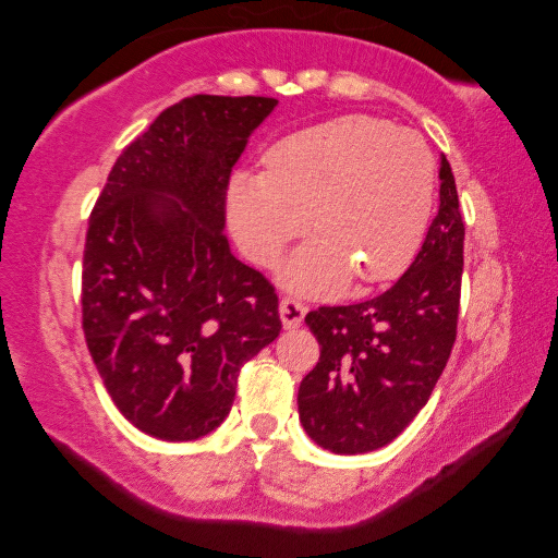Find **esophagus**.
I'll use <instances>...</instances> for the list:
<instances>
[{"label":"esophagus","instance_id":"1","mask_svg":"<svg viewBox=\"0 0 558 558\" xmlns=\"http://www.w3.org/2000/svg\"><path fill=\"white\" fill-rule=\"evenodd\" d=\"M306 306L294 298H282L280 300V322L286 328H298L304 322Z\"/></svg>","mask_w":558,"mask_h":558}]
</instances>
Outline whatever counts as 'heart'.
<instances>
[{"instance_id": "heart-1", "label": "heart", "mask_w": 558, "mask_h": 558, "mask_svg": "<svg viewBox=\"0 0 558 558\" xmlns=\"http://www.w3.org/2000/svg\"><path fill=\"white\" fill-rule=\"evenodd\" d=\"M434 184L436 162L422 136L345 114L278 141L264 174H232L228 220L244 256L268 266L310 218L316 236L282 266V280L330 294L350 276L374 286L405 270L432 216Z\"/></svg>"}]
</instances>
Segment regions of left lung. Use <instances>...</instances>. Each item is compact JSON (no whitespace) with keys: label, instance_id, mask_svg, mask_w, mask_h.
Here are the masks:
<instances>
[{"label":"left lung","instance_id":"obj_1","mask_svg":"<svg viewBox=\"0 0 558 558\" xmlns=\"http://www.w3.org/2000/svg\"><path fill=\"white\" fill-rule=\"evenodd\" d=\"M438 180L436 218L396 286L304 318L322 357L300 384V422L330 453L357 456L393 441L426 405L453 350L465 225L446 158Z\"/></svg>","mask_w":558,"mask_h":558}]
</instances>
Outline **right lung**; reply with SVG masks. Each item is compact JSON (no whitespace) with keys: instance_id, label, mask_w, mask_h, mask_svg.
Masks as SVG:
<instances>
[{"instance_id":"add662e5","label":"right lung","mask_w":558,"mask_h":558,"mask_svg":"<svg viewBox=\"0 0 558 558\" xmlns=\"http://www.w3.org/2000/svg\"><path fill=\"white\" fill-rule=\"evenodd\" d=\"M276 98L192 96L117 158L83 248V333L114 405L162 441L230 414L236 376L280 333L276 288L230 252L225 196Z\"/></svg>"}]
</instances>
